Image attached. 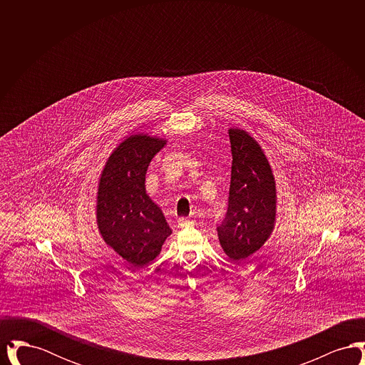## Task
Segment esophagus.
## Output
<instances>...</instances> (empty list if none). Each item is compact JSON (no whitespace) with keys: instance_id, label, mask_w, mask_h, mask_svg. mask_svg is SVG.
Here are the masks:
<instances>
[{"instance_id":"34e87169","label":"esophagus","mask_w":365,"mask_h":365,"mask_svg":"<svg viewBox=\"0 0 365 365\" xmlns=\"http://www.w3.org/2000/svg\"><path fill=\"white\" fill-rule=\"evenodd\" d=\"M194 223H195L194 220L187 219V217H180V219L178 220V225H179V227L191 226V225H194Z\"/></svg>"}]
</instances>
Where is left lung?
<instances>
[{
	"mask_svg": "<svg viewBox=\"0 0 365 365\" xmlns=\"http://www.w3.org/2000/svg\"><path fill=\"white\" fill-rule=\"evenodd\" d=\"M231 182L226 219L217 227L227 256L242 262L271 237L277 222V183L259 142L242 128L228 130Z\"/></svg>",
	"mask_w": 365,
	"mask_h": 365,
	"instance_id": "left-lung-1",
	"label": "left lung"
}]
</instances>
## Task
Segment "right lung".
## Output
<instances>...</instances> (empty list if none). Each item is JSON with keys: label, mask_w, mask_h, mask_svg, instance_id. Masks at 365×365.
Segmentation results:
<instances>
[{"label": "right lung", "mask_w": 365, "mask_h": 365, "mask_svg": "<svg viewBox=\"0 0 365 365\" xmlns=\"http://www.w3.org/2000/svg\"><path fill=\"white\" fill-rule=\"evenodd\" d=\"M165 145L167 139L156 135H128L108 157L98 179V231L109 247L135 267L155 260L173 234L145 187L148 167Z\"/></svg>", "instance_id": "1"}]
</instances>
